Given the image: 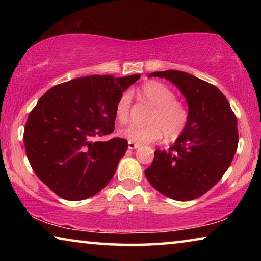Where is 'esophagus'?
Here are the masks:
<instances>
[{
	"mask_svg": "<svg viewBox=\"0 0 261 261\" xmlns=\"http://www.w3.org/2000/svg\"><path fill=\"white\" fill-rule=\"evenodd\" d=\"M127 147H129V149H135L137 147H139V145L136 143H132V141H129V143H127Z\"/></svg>",
	"mask_w": 261,
	"mask_h": 261,
	"instance_id": "obj_1",
	"label": "esophagus"
}]
</instances>
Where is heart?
<instances>
[{
  "label": "heart",
  "instance_id": "1",
  "mask_svg": "<svg viewBox=\"0 0 261 261\" xmlns=\"http://www.w3.org/2000/svg\"><path fill=\"white\" fill-rule=\"evenodd\" d=\"M143 100L152 105L154 110L148 117L147 125L130 124L120 131L123 138L136 144H148L160 140L163 135L167 140H176L183 135L190 121V110L183 101L176 99L175 92L166 84L151 81L138 90ZM132 96L124 92L115 106V115L120 123L130 118Z\"/></svg>",
  "mask_w": 261,
  "mask_h": 261
}]
</instances>
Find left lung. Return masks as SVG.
<instances>
[{
	"mask_svg": "<svg viewBox=\"0 0 261 261\" xmlns=\"http://www.w3.org/2000/svg\"><path fill=\"white\" fill-rule=\"evenodd\" d=\"M149 77H165L182 91L190 121L169 151L154 152L145 175L168 198L196 199L213 188L230 166L238 146L236 115L218 87L192 74L167 70Z\"/></svg>",
	"mask_w": 261,
	"mask_h": 261,
	"instance_id": "8db88e82",
	"label": "left lung"
}]
</instances>
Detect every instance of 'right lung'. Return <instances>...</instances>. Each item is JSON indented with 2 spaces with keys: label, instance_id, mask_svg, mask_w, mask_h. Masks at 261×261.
I'll list each match as a JSON object with an SVG mask.
<instances>
[{
  "label": "right lung",
  "instance_id": "1",
  "mask_svg": "<svg viewBox=\"0 0 261 261\" xmlns=\"http://www.w3.org/2000/svg\"><path fill=\"white\" fill-rule=\"evenodd\" d=\"M139 74H93L49 88L24 127L26 155L35 175L67 200L87 199L107 185L127 149L123 138L99 141L115 129V106Z\"/></svg>",
  "mask_w": 261,
  "mask_h": 261
}]
</instances>
